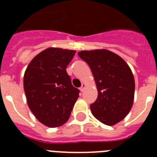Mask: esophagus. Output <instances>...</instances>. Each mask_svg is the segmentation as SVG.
<instances>
[{"instance_id":"esophagus-1","label":"esophagus","mask_w":157,"mask_h":157,"mask_svg":"<svg viewBox=\"0 0 157 157\" xmlns=\"http://www.w3.org/2000/svg\"><path fill=\"white\" fill-rule=\"evenodd\" d=\"M85 87H86V84H85V83H82V86L80 87V90H81L82 92V91L84 90V89H85Z\"/></svg>"}]
</instances>
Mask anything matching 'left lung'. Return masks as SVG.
<instances>
[{
	"instance_id": "1",
	"label": "left lung",
	"mask_w": 157,
	"mask_h": 157,
	"mask_svg": "<svg viewBox=\"0 0 157 157\" xmlns=\"http://www.w3.org/2000/svg\"><path fill=\"white\" fill-rule=\"evenodd\" d=\"M78 55L90 67L98 91L90 105L93 116L105 125H115L127 116L134 103L131 69L124 59L107 49L81 51Z\"/></svg>"
}]
</instances>
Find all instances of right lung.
<instances>
[{
  "label": "right lung",
  "instance_id": "add662e5",
  "mask_svg": "<svg viewBox=\"0 0 157 157\" xmlns=\"http://www.w3.org/2000/svg\"><path fill=\"white\" fill-rule=\"evenodd\" d=\"M75 51L48 48L38 53L25 71L23 88L27 105L37 120L48 127L66 123L78 98L66 68Z\"/></svg>",
  "mask_w": 157,
  "mask_h": 157
}]
</instances>
